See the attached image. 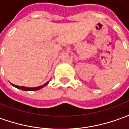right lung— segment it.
<instances>
[{"mask_svg":"<svg viewBox=\"0 0 129 129\" xmlns=\"http://www.w3.org/2000/svg\"><path fill=\"white\" fill-rule=\"evenodd\" d=\"M49 83V81L48 82H46L45 84H44L42 86H40L38 87H34V88H29V87H25V86H16V85H14V84H12V83H10V84L12 85L13 86H14L16 88H18V89H21L22 90H24V91H34V90H40L41 88H42L45 86H47Z\"/></svg>","mask_w":129,"mask_h":129,"instance_id":"add662e5","label":"right lung"}]
</instances>
